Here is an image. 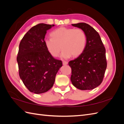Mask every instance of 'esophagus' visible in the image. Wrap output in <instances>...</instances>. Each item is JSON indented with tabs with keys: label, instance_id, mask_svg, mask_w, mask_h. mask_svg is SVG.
<instances>
[{
	"label": "esophagus",
	"instance_id": "1",
	"mask_svg": "<svg viewBox=\"0 0 124 124\" xmlns=\"http://www.w3.org/2000/svg\"><path fill=\"white\" fill-rule=\"evenodd\" d=\"M67 63H68V62H67V61H63L62 62V64L63 65H67Z\"/></svg>",
	"mask_w": 124,
	"mask_h": 124
}]
</instances>
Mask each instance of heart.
<instances>
[{"instance_id":"b5f03b06","label":"heart","mask_w":124,"mask_h":124,"mask_svg":"<svg viewBox=\"0 0 124 124\" xmlns=\"http://www.w3.org/2000/svg\"><path fill=\"white\" fill-rule=\"evenodd\" d=\"M51 35L52 38L46 39L44 43L53 57L58 56L62 48L61 56L63 58H69L71 56L78 57L85 50L87 38L81 29L62 27L54 31Z\"/></svg>"}]
</instances>
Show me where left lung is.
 <instances>
[{"label": "left lung", "mask_w": 124, "mask_h": 124, "mask_svg": "<svg viewBox=\"0 0 124 124\" xmlns=\"http://www.w3.org/2000/svg\"><path fill=\"white\" fill-rule=\"evenodd\" d=\"M72 25L83 30L87 40L83 53L68 63L72 71L70 80L78 89H93L103 80L107 66L106 49L99 33L92 26L85 23Z\"/></svg>", "instance_id": "obj_1"}]
</instances>
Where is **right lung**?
I'll use <instances>...</instances> for the list:
<instances>
[{"instance_id":"1","label":"right lung","mask_w":124,"mask_h":124,"mask_svg":"<svg viewBox=\"0 0 124 124\" xmlns=\"http://www.w3.org/2000/svg\"><path fill=\"white\" fill-rule=\"evenodd\" d=\"M54 25L39 24L30 29L22 38L17 56L21 79L35 93L47 92L53 86L56 75L62 66L55 59L44 43L46 31Z\"/></svg>"}]
</instances>
